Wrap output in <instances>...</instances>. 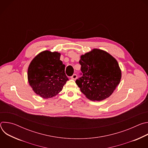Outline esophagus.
<instances>
[{"mask_svg":"<svg viewBox=\"0 0 148 148\" xmlns=\"http://www.w3.org/2000/svg\"><path fill=\"white\" fill-rule=\"evenodd\" d=\"M71 79H76L77 78V74H73V75L71 77Z\"/></svg>","mask_w":148,"mask_h":148,"instance_id":"esophagus-1","label":"esophagus"}]
</instances>
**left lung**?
Returning a JSON list of instances; mask_svg holds the SVG:
<instances>
[{
	"instance_id": "obj_1",
	"label": "left lung",
	"mask_w": 148,
	"mask_h": 148,
	"mask_svg": "<svg viewBox=\"0 0 148 148\" xmlns=\"http://www.w3.org/2000/svg\"><path fill=\"white\" fill-rule=\"evenodd\" d=\"M81 77L75 82L92 101L108 98L119 84L121 71L117 61L107 52L94 49L81 56Z\"/></svg>"
}]
</instances>
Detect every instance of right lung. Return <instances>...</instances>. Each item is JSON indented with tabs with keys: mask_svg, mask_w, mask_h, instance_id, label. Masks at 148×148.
<instances>
[{
	"mask_svg": "<svg viewBox=\"0 0 148 148\" xmlns=\"http://www.w3.org/2000/svg\"><path fill=\"white\" fill-rule=\"evenodd\" d=\"M57 52L45 51L32 61L28 69V80L33 90L44 98L56 95L69 80L65 65Z\"/></svg>",
	"mask_w": 148,
	"mask_h": 148,
	"instance_id": "obj_1",
	"label": "right lung"
}]
</instances>
